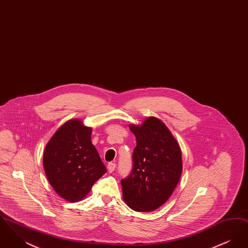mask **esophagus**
I'll return each mask as SVG.
<instances>
[{
  "label": "esophagus",
  "instance_id": "1",
  "mask_svg": "<svg viewBox=\"0 0 248 248\" xmlns=\"http://www.w3.org/2000/svg\"><path fill=\"white\" fill-rule=\"evenodd\" d=\"M115 167H116L115 163H108V166H107V168H108V173H112V172L114 171Z\"/></svg>",
  "mask_w": 248,
  "mask_h": 248
}]
</instances>
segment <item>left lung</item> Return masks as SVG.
I'll list each match as a JSON object with an SVG mask.
<instances>
[{"instance_id": "8db88e82", "label": "left lung", "mask_w": 248, "mask_h": 248, "mask_svg": "<svg viewBox=\"0 0 248 248\" xmlns=\"http://www.w3.org/2000/svg\"><path fill=\"white\" fill-rule=\"evenodd\" d=\"M137 146L133 169L121 180L123 198L131 209L151 212L163 205L176 189L182 173L180 147L165 124L155 117L131 124Z\"/></svg>"}]
</instances>
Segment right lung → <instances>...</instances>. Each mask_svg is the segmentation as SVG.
<instances>
[{"instance_id": "1", "label": "right lung", "mask_w": 248, "mask_h": 248, "mask_svg": "<svg viewBox=\"0 0 248 248\" xmlns=\"http://www.w3.org/2000/svg\"><path fill=\"white\" fill-rule=\"evenodd\" d=\"M92 128L73 119L59 127L46 144L44 168L50 185L64 200H83L107 172L91 142Z\"/></svg>"}]
</instances>
